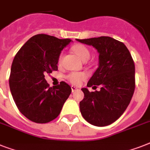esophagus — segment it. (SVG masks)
<instances>
[{
    "label": "esophagus",
    "instance_id": "34e87169",
    "mask_svg": "<svg viewBox=\"0 0 150 150\" xmlns=\"http://www.w3.org/2000/svg\"><path fill=\"white\" fill-rule=\"evenodd\" d=\"M76 90H78L77 87H75V86H71V91H72V93L73 92L76 91Z\"/></svg>",
    "mask_w": 150,
    "mask_h": 150
}]
</instances>
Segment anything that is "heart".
I'll return each mask as SVG.
<instances>
[{
  "mask_svg": "<svg viewBox=\"0 0 150 150\" xmlns=\"http://www.w3.org/2000/svg\"><path fill=\"white\" fill-rule=\"evenodd\" d=\"M73 52L78 56V57L82 60V61H86L89 60L90 57L89 49L82 44H77L72 47ZM62 60V55L59 57L58 62L61 63ZM67 79L72 84L80 85L82 81H84L86 79V75L82 72H71L67 75Z\"/></svg>",
  "mask_w": 150,
  "mask_h": 150,
  "instance_id": "obj_1",
  "label": "heart"
}]
</instances>
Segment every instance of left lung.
Returning a JSON list of instances; mask_svg holds the SVG:
<instances>
[{
    "label": "left lung",
    "instance_id": "left-lung-1",
    "mask_svg": "<svg viewBox=\"0 0 150 150\" xmlns=\"http://www.w3.org/2000/svg\"><path fill=\"white\" fill-rule=\"evenodd\" d=\"M76 40L93 46L98 51L99 67L87 86H101L100 91L95 92L82 88L81 114L93 125H109L123 114L130 103L135 88L134 61L123 43L109 36Z\"/></svg>",
    "mask_w": 150,
    "mask_h": 150
}]
</instances>
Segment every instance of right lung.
Segmentation results:
<instances>
[{"instance_id": "add662e5", "label": "right lung", "mask_w": 150, "mask_h": 150, "mask_svg": "<svg viewBox=\"0 0 150 150\" xmlns=\"http://www.w3.org/2000/svg\"><path fill=\"white\" fill-rule=\"evenodd\" d=\"M71 41L38 34L29 39L15 55L9 86L18 109L30 121L40 124L53 121L71 93L66 82L50 87L45 79L46 74L57 70L60 54Z\"/></svg>"}]
</instances>
